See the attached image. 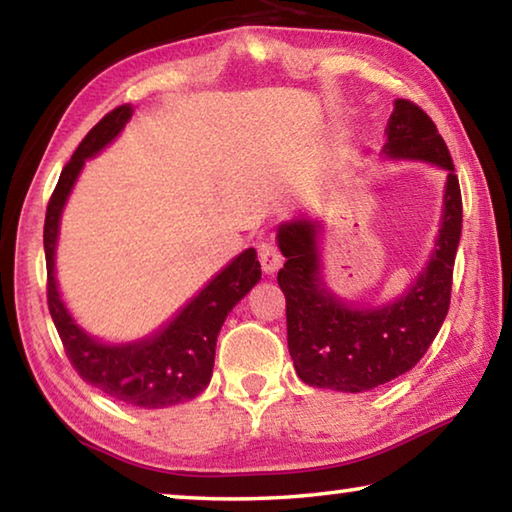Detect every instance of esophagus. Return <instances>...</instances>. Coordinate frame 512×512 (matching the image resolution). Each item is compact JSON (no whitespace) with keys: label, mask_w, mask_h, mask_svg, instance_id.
Here are the masks:
<instances>
[{"label":"esophagus","mask_w":512,"mask_h":512,"mask_svg":"<svg viewBox=\"0 0 512 512\" xmlns=\"http://www.w3.org/2000/svg\"><path fill=\"white\" fill-rule=\"evenodd\" d=\"M259 264H262V271L266 275L277 273V268L282 266V255L280 250L271 244H262L259 246Z\"/></svg>","instance_id":"1"}]
</instances>
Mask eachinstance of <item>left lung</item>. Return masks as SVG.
I'll list each match as a JSON object with an SVG mask.
<instances>
[{"mask_svg":"<svg viewBox=\"0 0 512 512\" xmlns=\"http://www.w3.org/2000/svg\"><path fill=\"white\" fill-rule=\"evenodd\" d=\"M381 155L447 171L433 250L400 296L379 305H354L336 296L323 273V221L296 216L277 225V246L287 257L277 284L287 298L289 354L298 377L309 386L366 393L388 384L424 357L445 323L463 225L452 155L427 112L406 99H395Z\"/></svg>","mask_w":512,"mask_h":512,"instance_id":"obj_1","label":"left lung"}]
</instances>
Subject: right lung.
I'll use <instances>...</instances> for the list:
<instances>
[{
    "mask_svg": "<svg viewBox=\"0 0 512 512\" xmlns=\"http://www.w3.org/2000/svg\"><path fill=\"white\" fill-rule=\"evenodd\" d=\"M133 108L108 112L83 137L51 194L45 216L47 300L49 314L76 372L112 400L140 409H167L201 395L212 379L216 339L232 307L262 280L255 248L239 253L205 287L187 300L167 323L133 341H103L76 323L56 280V248L69 194L79 180L85 160L97 158L124 131Z\"/></svg>",
    "mask_w": 512,
    "mask_h": 512,
    "instance_id": "1",
    "label": "right lung"
}]
</instances>
